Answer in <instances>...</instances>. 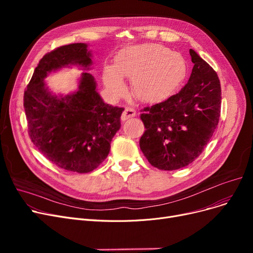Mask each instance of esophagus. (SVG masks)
Returning <instances> with one entry per match:
<instances>
[{"mask_svg": "<svg viewBox=\"0 0 253 253\" xmlns=\"http://www.w3.org/2000/svg\"><path fill=\"white\" fill-rule=\"evenodd\" d=\"M135 116H136L135 110L130 108V106H127V108H125V110H124V112H123V114H122L121 119H122V121H126V120L133 118V117H135Z\"/></svg>", "mask_w": 253, "mask_h": 253, "instance_id": "esophagus-1", "label": "esophagus"}]
</instances>
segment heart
Masks as SVG:
<instances>
[{"instance_id":"b5f03b06","label":"heart","mask_w":253,"mask_h":253,"mask_svg":"<svg viewBox=\"0 0 253 253\" xmlns=\"http://www.w3.org/2000/svg\"><path fill=\"white\" fill-rule=\"evenodd\" d=\"M188 62L178 52L159 44L131 47L120 55L116 68L104 71L105 86L114 96L126 90L123 78L133 80V90L144 102H161L180 88L188 76Z\"/></svg>"}]
</instances>
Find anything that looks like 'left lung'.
I'll use <instances>...</instances> for the list:
<instances>
[{
  "label": "left lung",
  "mask_w": 253,
  "mask_h": 253,
  "mask_svg": "<svg viewBox=\"0 0 253 253\" xmlns=\"http://www.w3.org/2000/svg\"><path fill=\"white\" fill-rule=\"evenodd\" d=\"M194 68L188 83L167 100L145 108L140 149L160 170L183 168L200 156L214 133L220 116L221 89L217 74L190 49Z\"/></svg>",
  "instance_id": "obj_1"
}]
</instances>
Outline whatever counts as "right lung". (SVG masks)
Wrapping results in <instances>:
<instances>
[{"instance_id": "1", "label": "right lung", "mask_w": 253, "mask_h": 253, "mask_svg": "<svg viewBox=\"0 0 253 253\" xmlns=\"http://www.w3.org/2000/svg\"><path fill=\"white\" fill-rule=\"evenodd\" d=\"M91 58L85 43L53 50L39 61L23 97L34 144L53 164L78 173H88L105 160L124 111L105 103L99 95L95 79L88 73ZM72 66L85 71L78 89L66 96L55 95L44 78Z\"/></svg>"}]
</instances>
